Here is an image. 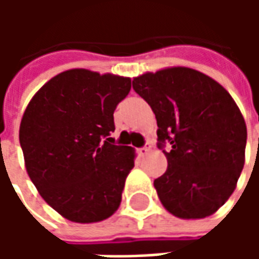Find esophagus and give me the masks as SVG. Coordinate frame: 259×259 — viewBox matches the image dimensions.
I'll return each instance as SVG.
<instances>
[{"label":"esophagus","mask_w":259,"mask_h":259,"mask_svg":"<svg viewBox=\"0 0 259 259\" xmlns=\"http://www.w3.org/2000/svg\"><path fill=\"white\" fill-rule=\"evenodd\" d=\"M150 150H151V146H150V143H146V146L141 147V148H139V154H140L141 157H144L146 154H148V152H150Z\"/></svg>","instance_id":"obj_1"}]
</instances>
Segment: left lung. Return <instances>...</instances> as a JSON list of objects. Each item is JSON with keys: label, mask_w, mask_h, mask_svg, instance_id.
I'll return each mask as SVG.
<instances>
[{"label": "left lung", "mask_w": 259, "mask_h": 259, "mask_svg": "<svg viewBox=\"0 0 259 259\" xmlns=\"http://www.w3.org/2000/svg\"><path fill=\"white\" fill-rule=\"evenodd\" d=\"M133 90L155 113L157 146L168 159L166 172L154 180L162 205L183 219L212 215L233 193L244 166L247 127L232 96L189 68L135 77Z\"/></svg>", "instance_id": "obj_1"}]
</instances>
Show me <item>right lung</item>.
Segmentation results:
<instances>
[{
	"label": "right lung",
	"mask_w": 259,
	"mask_h": 259,
	"mask_svg": "<svg viewBox=\"0 0 259 259\" xmlns=\"http://www.w3.org/2000/svg\"><path fill=\"white\" fill-rule=\"evenodd\" d=\"M130 87L129 77L72 69L42 85L26 108L19 141L27 174L48 205L72 222H100L120 204L135 152L109 136Z\"/></svg>",
	"instance_id": "right-lung-1"
}]
</instances>
